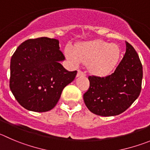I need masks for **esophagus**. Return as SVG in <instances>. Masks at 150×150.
Here are the masks:
<instances>
[{
  "instance_id": "34e87169",
  "label": "esophagus",
  "mask_w": 150,
  "mask_h": 150,
  "mask_svg": "<svg viewBox=\"0 0 150 150\" xmlns=\"http://www.w3.org/2000/svg\"><path fill=\"white\" fill-rule=\"evenodd\" d=\"M86 74L84 72H83L81 70H78V73H77V77H80V76H85Z\"/></svg>"
}]
</instances>
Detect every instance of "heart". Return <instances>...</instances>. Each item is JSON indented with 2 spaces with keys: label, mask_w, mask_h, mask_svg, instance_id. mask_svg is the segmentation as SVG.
I'll use <instances>...</instances> for the list:
<instances>
[{
  "label": "heart",
  "mask_w": 150,
  "mask_h": 150,
  "mask_svg": "<svg viewBox=\"0 0 150 150\" xmlns=\"http://www.w3.org/2000/svg\"><path fill=\"white\" fill-rule=\"evenodd\" d=\"M65 55L74 65L81 62L88 64L92 73L103 76L110 74L116 67L121 58V50L114 43L97 40L79 43L75 50L67 47Z\"/></svg>",
  "instance_id": "heart-1"
}]
</instances>
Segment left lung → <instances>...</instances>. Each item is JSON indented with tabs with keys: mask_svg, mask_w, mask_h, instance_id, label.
<instances>
[{
	"mask_svg": "<svg viewBox=\"0 0 150 150\" xmlns=\"http://www.w3.org/2000/svg\"><path fill=\"white\" fill-rule=\"evenodd\" d=\"M89 88L83 100L90 112L100 116L124 112L138 98L141 90L143 68L138 53L126 41V52L112 74L89 76Z\"/></svg>",
	"mask_w": 150,
	"mask_h": 150,
	"instance_id": "8db88e82",
	"label": "left lung"
}]
</instances>
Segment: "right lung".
<instances>
[{
	"label": "right lung",
	"mask_w": 150,
	"mask_h": 150,
	"mask_svg": "<svg viewBox=\"0 0 150 150\" xmlns=\"http://www.w3.org/2000/svg\"><path fill=\"white\" fill-rule=\"evenodd\" d=\"M59 49L58 40L42 37L22 43L12 56L9 87L27 110H51L75 79L77 71L69 72L60 64L65 57Z\"/></svg>",
	"instance_id": "obj_1"
}]
</instances>
